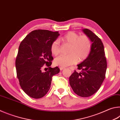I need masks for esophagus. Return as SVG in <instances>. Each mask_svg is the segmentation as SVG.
<instances>
[{"instance_id":"1","label":"esophagus","mask_w":120,"mask_h":120,"mask_svg":"<svg viewBox=\"0 0 120 120\" xmlns=\"http://www.w3.org/2000/svg\"><path fill=\"white\" fill-rule=\"evenodd\" d=\"M64 67H60V70H64Z\"/></svg>"}]
</instances>
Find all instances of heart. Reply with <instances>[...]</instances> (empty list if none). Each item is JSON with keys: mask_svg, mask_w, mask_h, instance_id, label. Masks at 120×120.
<instances>
[{"mask_svg": "<svg viewBox=\"0 0 120 120\" xmlns=\"http://www.w3.org/2000/svg\"><path fill=\"white\" fill-rule=\"evenodd\" d=\"M60 40L64 44H69L67 55H61L54 60V64L61 67H66L78 61H82L88 57L90 53L92 44L89 38L86 35L79 36L74 32H69ZM50 50L54 56L60 53V43L56 40L51 44Z\"/></svg>", "mask_w": 120, "mask_h": 120, "instance_id": "obj_1", "label": "heart"}]
</instances>
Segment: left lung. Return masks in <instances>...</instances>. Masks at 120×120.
Listing matches in <instances>:
<instances>
[{"mask_svg":"<svg viewBox=\"0 0 120 120\" xmlns=\"http://www.w3.org/2000/svg\"><path fill=\"white\" fill-rule=\"evenodd\" d=\"M82 31L92 42V48L88 57L77 65L82 71L75 70L69 77V84L77 95L87 97L101 87L105 78L107 62L101 40L90 30L85 28Z\"/></svg>","mask_w":120,"mask_h":120,"instance_id":"1","label":"left lung"}]
</instances>
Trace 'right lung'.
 I'll list each match as a JSON object with an SVG mask.
<instances>
[{
    "label": "right lung",
    "instance_id": "add662e5",
    "mask_svg": "<svg viewBox=\"0 0 120 120\" xmlns=\"http://www.w3.org/2000/svg\"><path fill=\"white\" fill-rule=\"evenodd\" d=\"M59 32L37 30L30 33L20 44L15 65L22 89L33 98H40L49 90L53 76L60 72L50 67L53 59L51 44L59 36ZM46 64L48 70L41 71Z\"/></svg>",
    "mask_w": 120,
    "mask_h": 120
}]
</instances>
